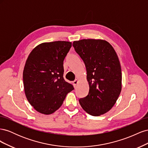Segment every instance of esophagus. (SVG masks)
Instances as JSON below:
<instances>
[{
	"label": "esophagus",
	"mask_w": 148,
	"mask_h": 148,
	"mask_svg": "<svg viewBox=\"0 0 148 148\" xmlns=\"http://www.w3.org/2000/svg\"><path fill=\"white\" fill-rule=\"evenodd\" d=\"M78 79H75V81H73V85H74V86H75V87L76 86H77V84H78Z\"/></svg>",
	"instance_id": "esophagus-1"
}]
</instances>
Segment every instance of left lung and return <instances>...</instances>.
I'll list each match as a JSON object with an SVG mask.
<instances>
[{
  "label": "left lung",
  "mask_w": 148,
  "mask_h": 148,
  "mask_svg": "<svg viewBox=\"0 0 148 148\" xmlns=\"http://www.w3.org/2000/svg\"><path fill=\"white\" fill-rule=\"evenodd\" d=\"M73 46L86 66L88 95L79 100L83 110L92 116L109 111L122 90V70L114 49L105 40L82 39Z\"/></svg>",
  "instance_id": "1"
}]
</instances>
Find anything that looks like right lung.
Here are the masks:
<instances>
[{
  "mask_svg": "<svg viewBox=\"0 0 148 148\" xmlns=\"http://www.w3.org/2000/svg\"><path fill=\"white\" fill-rule=\"evenodd\" d=\"M71 47L68 41L39 44L31 52L23 72L25 93L34 109L49 115L63 104L74 89L64 78V60Z\"/></svg>",
  "mask_w": 148,
  "mask_h": 148,
  "instance_id": "right-lung-1",
  "label": "right lung"
}]
</instances>
